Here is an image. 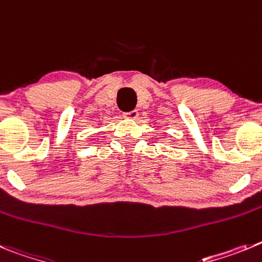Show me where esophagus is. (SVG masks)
Returning <instances> with one entry per match:
<instances>
[{
  "label": "esophagus",
  "instance_id": "esophagus-1",
  "mask_svg": "<svg viewBox=\"0 0 262 262\" xmlns=\"http://www.w3.org/2000/svg\"><path fill=\"white\" fill-rule=\"evenodd\" d=\"M122 116L125 117V119H130V120H136L138 117V111H130V112H125V114L122 115Z\"/></svg>",
  "mask_w": 262,
  "mask_h": 262
}]
</instances>
